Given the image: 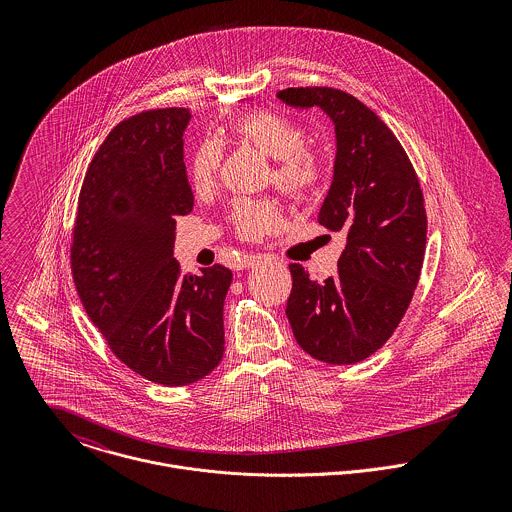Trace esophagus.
I'll return each instance as SVG.
<instances>
[{
    "label": "esophagus",
    "instance_id": "esophagus-1",
    "mask_svg": "<svg viewBox=\"0 0 512 512\" xmlns=\"http://www.w3.org/2000/svg\"><path fill=\"white\" fill-rule=\"evenodd\" d=\"M260 262H262V256H258V254H244L242 258H238L236 270H250V268H256Z\"/></svg>",
    "mask_w": 512,
    "mask_h": 512
}]
</instances>
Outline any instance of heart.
<instances>
[{
  "label": "heart",
  "instance_id": "heart-1",
  "mask_svg": "<svg viewBox=\"0 0 512 512\" xmlns=\"http://www.w3.org/2000/svg\"><path fill=\"white\" fill-rule=\"evenodd\" d=\"M232 134L274 159L272 179L293 201H311L325 185V165L321 157L305 147V132L292 118L274 110H256L232 124ZM222 161L217 140H207L195 151L189 165V179L197 193L215 187ZM232 222L240 236L258 240L282 224L276 203L264 199H242L232 209Z\"/></svg>",
  "mask_w": 512,
  "mask_h": 512
}]
</instances>
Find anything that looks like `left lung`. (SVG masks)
<instances>
[{"mask_svg":"<svg viewBox=\"0 0 512 512\" xmlns=\"http://www.w3.org/2000/svg\"><path fill=\"white\" fill-rule=\"evenodd\" d=\"M278 98L317 106L335 126L333 181L317 220L347 238L337 274L323 282L290 264L286 315L307 355L353 365L390 339L412 301L426 252L424 195L396 136L355 96L313 86Z\"/></svg>","mask_w":512,"mask_h":512,"instance_id":"8db88e82","label":"left lung"}]
</instances>
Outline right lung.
I'll list each match as a JSON object with an SVG mask.
<instances>
[{
  "label": "right lung",
  "mask_w": 512,
  "mask_h": 512,
  "mask_svg": "<svg viewBox=\"0 0 512 512\" xmlns=\"http://www.w3.org/2000/svg\"><path fill=\"white\" fill-rule=\"evenodd\" d=\"M187 108L149 110L120 122L88 165L73 234L78 297L112 353L147 380L185 386L224 353L220 264L179 272L175 219L193 211L183 163Z\"/></svg>",
  "instance_id": "add662e5"
}]
</instances>
